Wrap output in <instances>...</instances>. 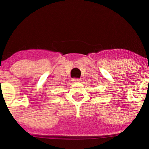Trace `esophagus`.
<instances>
[{"mask_svg":"<svg viewBox=\"0 0 149 149\" xmlns=\"http://www.w3.org/2000/svg\"><path fill=\"white\" fill-rule=\"evenodd\" d=\"M74 83H76V82H80V78H73L72 80Z\"/></svg>","mask_w":149,"mask_h":149,"instance_id":"esophagus-1","label":"esophagus"}]
</instances>
